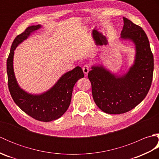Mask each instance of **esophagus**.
I'll return each instance as SVG.
<instances>
[{"mask_svg":"<svg viewBox=\"0 0 159 159\" xmlns=\"http://www.w3.org/2000/svg\"><path fill=\"white\" fill-rule=\"evenodd\" d=\"M90 70V65L89 63H86L85 65H84L83 67V71L85 74H87L89 72V71Z\"/></svg>","mask_w":159,"mask_h":159,"instance_id":"1","label":"esophagus"}]
</instances>
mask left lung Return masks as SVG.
Listing matches in <instances>:
<instances>
[{"instance_id": "1", "label": "left lung", "mask_w": 159, "mask_h": 159, "mask_svg": "<svg viewBox=\"0 0 159 159\" xmlns=\"http://www.w3.org/2000/svg\"><path fill=\"white\" fill-rule=\"evenodd\" d=\"M121 38L136 47L133 66L124 76H116L102 66H93L88 73L94 102L104 113L121 114L137 107L149 92L153 77L154 57L146 33L126 18Z\"/></svg>"}]
</instances>
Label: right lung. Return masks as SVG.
Here are the masks:
<instances>
[{
	"instance_id": "obj_1",
	"label": "right lung",
	"mask_w": 159,
	"mask_h": 159,
	"mask_svg": "<svg viewBox=\"0 0 159 159\" xmlns=\"http://www.w3.org/2000/svg\"><path fill=\"white\" fill-rule=\"evenodd\" d=\"M41 26H29L13 40L7 60L8 87L15 103L24 112L34 119L41 121H51L61 117L70 104L73 87L84 74L81 67L77 66L66 73L48 92L41 95H31L20 89L13 72V59L14 50L19 43L28 38L31 33Z\"/></svg>"
}]
</instances>
